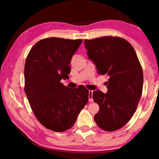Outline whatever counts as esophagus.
Here are the masks:
<instances>
[{"mask_svg": "<svg viewBox=\"0 0 159 159\" xmlns=\"http://www.w3.org/2000/svg\"><path fill=\"white\" fill-rule=\"evenodd\" d=\"M92 95H93V91L92 90H89V101L90 102H92L93 100L92 98Z\"/></svg>", "mask_w": 159, "mask_h": 159, "instance_id": "esophagus-1", "label": "esophagus"}]
</instances>
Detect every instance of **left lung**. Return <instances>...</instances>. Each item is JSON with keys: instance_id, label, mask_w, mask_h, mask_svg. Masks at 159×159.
Here are the masks:
<instances>
[{"instance_id": "8db88e82", "label": "left lung", "mask_w": 159, "mask_h": 159, "mask_svg": "<svg viewBox=\"0 0 159 159\" xmlns=\"http://www.w3.org/2000/svg\"><path fill=\"white\" fill-rule=\"evenodd\" d=\"M87 56L98 74L109 76L108 91L93 92L100 109L94 120L100 128L113 131L133 117L142 93L143 75L133 47L126 39L106 36L84 41Z\"/></svg>"}]
</instances>
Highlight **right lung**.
Instances as JSON below:
<instances>
[{"instance_id":"right-lung-1","label":"right lung","mask_w":159,"mask_h":159,"mask_svg":"<svg viewBox=\"0 0 159 159\" xmlns=\"http://www.w3.org/2000/svg\"><path fill=\"white\" fill-rule=\"evenodd\" d=\"M81 39L46 38L33 46L25 66V91L33 113L43 126L56 132L68 130L89 99L85 87L70 89L69 64Z\"/></svg>"}]
</instances>
